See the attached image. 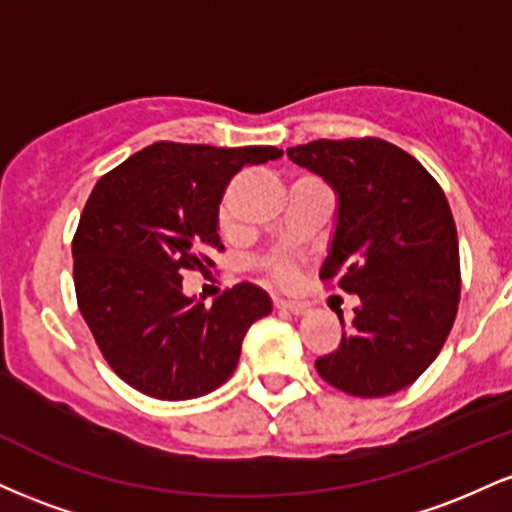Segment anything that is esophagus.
Segmentation results:
<instances>
[{
    "mask_svg": "<svg viewBox=\"0 0 512 512\" xmlns=\"http://www.w3.org/2000/svg\"><path fill=\"white\" fill-rule=\"evenodd\" d=\"M276 310H284V313L291 315H305V305L303 303H291V301H274Z\"/></svg>",
    "mask_w": 512,
    "mask_h": 512,
    "instance_id": "obj_1",
    "label": "esophagus"
}]
</instances>
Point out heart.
<instances>
[{"label":"heart","instance_id":"b5f03b06","mask_svg":"<svg viewBox=\"0 0 512 512\" xmlns=\"http://www.w3.org/2000/svg\"><path fill=\"white\" fill-rule=\"evenodd\" d=\"M219 221L223 228H228V223H231V214H228L226 202H223L219 209ZM267 272L272 274V279L279 281V284H289L293 276H296V267H293L289 260H284V257H272V260H267Z\"/></svg>","mask_w":512,"mask_h":512}]
</instances>
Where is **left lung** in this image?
<instances>
[{
    "mask_svg": "<svg viewBox=\"0 0 512 512\" xmlns=\"http://www.w3.org/2000/svg\"><path fill=\"white\" fill-rule=\"evenodd\" d=\"M296 166L337 195L320 279H337L361 305L342 344L315 361L332 387L387 397L436 361L460 303V248L448 199L431 173L383 139H317L291 146Z\"/></svg>",
    "mask_w": 512,
    "mask_h": 512,
    "instance_id": "8db88e82",
    "label": "left lung"
}]
</instances>
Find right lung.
<instances>
[{
  "label": "right lung",
  "mask_w": 512,
  "mask_h": 512,
  "mask_svg": "<svg viewBox=\"0 0 512 512\" xmlns=\"http://www.w3.org/2000/svg\"><path fill=\"white\" fill-rule=\"evenodd\" d=\"M281 154L158 142L96 182L72 243L76 301L105 361L134 390L168 402L216 390L252 322L272 313V298L252 284L204 305L182 293V272L214 267L209 255L223 250L219 204L233 175Z\"/></svg>",
  "instance_id": "add662e5"
}]
</instances>
